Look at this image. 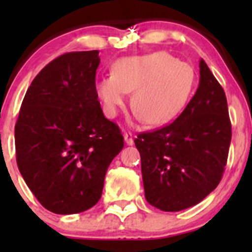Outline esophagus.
Wrapping results in <instances>:
<instances>
[{
  "instance_id": "esophagus-1",
  "label": "esophagus",
  "mask_w": 252,
  "mask_h": 252,
  "mask_svg": "<svg viewBox=\"0 0 252 252\" xmlns=\"http://www.w3.org/2000/svg\"><path fill=\"white\" fill-rule=\"evenodd\" d=\"M124 141L126 142V145L134 144V136L130 131H126V133H124Z\"/></svg>"
}]
</instances>
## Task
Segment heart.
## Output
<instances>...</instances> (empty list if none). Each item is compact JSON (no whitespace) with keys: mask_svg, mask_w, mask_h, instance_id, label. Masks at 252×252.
Returning a JSON list of instances; mask_svg holds the SVG:
<instances>
[{"mask_svg":"<svg viewBox=\"0 0 252 252\" xmlns=\"http://www.w3.org/2000/svg\"><path fill=\"white\" fill-rule=\"evenodd\" d=\"M112 70L113 74L96 83L106 113L116 116L133 91L131 105L138 117L154 126L167 123L182 112L195 84L191 65L163 51L122 58Z\"/></svg>","mask_w":252,"mask_h":252,"instance_id":"obj_1","label":"heart"}]
</instances>
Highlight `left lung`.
Wrapping results in <instances>:
<instances>
[{
	"label": "left lung",
	"instance_id": "8db88e82",
	"mask_svg": "<svg viewBox=\"0 0 252 252\" xmlns=\"http://www.w3.org/2000/svg\"><path fill=\"white\" fill-rule=\"evenodd\" d=\"M230 140L224 90L200 60L199 88L184 111L168 126L134 140L147 202L177 212L202 201L222 179Z\"/></svg>",
	"mask_w": 252,
	"mask_h": 252
}]
</instances>
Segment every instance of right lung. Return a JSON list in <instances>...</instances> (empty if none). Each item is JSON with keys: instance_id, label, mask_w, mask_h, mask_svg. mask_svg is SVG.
I'll use <instances>...</instances> for the list:
<instances>
[{"instance_id": "add662e5", "label": "right lung", "mask_w": 252, "mask_h": 252, "mask_svg": "<svg viewBox=\"0 0 252 252\" xmlns=\"http://www.w3.org/2000/svg\"><path fill=\"white\" fill-rule=\"evenodd\" d=\"M98 51L60 56L32 81L18 116L17 164L45 208L57 215L97 204L121 129L103 116L96 93Z\"/></svg>"}]
</instances>
